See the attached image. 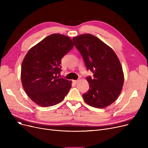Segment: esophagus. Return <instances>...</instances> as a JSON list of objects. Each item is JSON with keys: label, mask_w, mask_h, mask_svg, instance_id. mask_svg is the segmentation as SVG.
I'll return each mask as SVG.
<instances>
[{"label": "esophagus", "mask_w": 148, "mask_h": 148, "mask_svg": "<svg viewBox=\"0 0 148 148\" xmlns=\"http://www.w3.org/2000/svg\"><path fill=\"white\" fill-rule=\"evenodd\" d=\"M73 83H75V84H77V83L79 82V80H73Z\"/></svg>", "instance_id": "34e87169"}]
</instances>
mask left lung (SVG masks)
Masks as SVG:
<instances>
[{"label":"left lung","instance_id":"obj_1","mask_svg":"<svg viewBox=\"0 0 148 148\" xmlns=\"http://www.w3.org/2000/svg\"><path fill=\"white\" fill-rule=\"evenodd\" d=\"M87 69L94 77H88V91L82 97L86 104L98 108L112 104L120 95L124 82L121 62L113 49L95 36L82 34L73 38Z\"/></svg>","mask_w":148,"mask_h":148}]
</instances>
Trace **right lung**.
I'll return each instance as SVG.
<instances>
[{"instance_id":"1","label":"right lung","mask_w":148,"mask_h":148,"mask_svg":"<svg viewBox=\"0 0 148 148\" xmlns=\"http://www.w3.org/2000/svg\"><path fill=\"white\" fill-rule=\"evenodd\" d=\"M74 47L69 37L53 34L31 48L21 64V80L30 99L41 107L60 103L72 82L59 78L61 59Z\"/></svg>"}]
</instances>
